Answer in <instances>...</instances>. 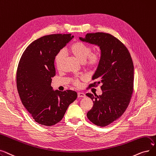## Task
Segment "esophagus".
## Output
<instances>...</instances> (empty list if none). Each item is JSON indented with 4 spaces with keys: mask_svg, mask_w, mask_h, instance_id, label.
<instances>
[{
    "mask_svg": "<svg viewBox=\"0 0 156 156\" xmlns=\"http://www.w3.org/2000/svg\"><path fill=\"white\" fill-rule=\"evenodd\" d=\"M77 96H78L79 98H80V97H85V96H86L85 94L84 93H82V92H79L77 93Z\"/></svg>",
    "mask_w": 156,
    "mask_h": 156,
    "instance_id": "obj_1",
    "label": "esophagus"
}]
</instances>
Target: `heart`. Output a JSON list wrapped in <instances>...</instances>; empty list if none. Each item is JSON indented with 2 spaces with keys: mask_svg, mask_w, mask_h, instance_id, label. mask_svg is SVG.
<instances>
[{
  "mask_svg": "<svg viewBox=\"0 0 156 156\" xmlns=\"http://www.w3.org/2000/svg\"><path fill=\"white\" fill-rule=\"evenodd\" d=\"M69 51L77 60L90 69H96L101 62V55L97 52H93V48L90 45L76 42L72 44L69 48ZM65 60V54L63 51H58L55 56V63L58 69H60ZM84 77L80 79L73 78L72 80V84L76 86L80 84V80H84Z\"/></svg>",
  "mask_w": 156,
  "mask_h": 156,
  "instance_id": "b5f03b06",
  "label": "heart"
}]
</instances>
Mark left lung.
<instances>
[{
  "label": "left lung",
  "mask_w": 156,
  "mask_h": 156,
  "mask_svg": "<svg viewBox=\"0 0 156 156\" xmlns=\"http://www.w3.org/2000/svg\"><path fill=\"white\" fill-rule=\"evenodd\" d=\"M80 39L100 46L101 62L93 80L89 85L101 84L102 94L86 93L93 100V106L87 117L94 124L105 127L121 117L128 108L133 92L134 66L127 48L114 36L107 33L87 34Z\"/></svg>",
  "instance_id": "1"
}]
</instances>
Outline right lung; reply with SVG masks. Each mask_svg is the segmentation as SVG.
Instances as JSON below:
<instances>
[{"label": "right lung", "mask_w": 156, "mask_h": 156, "mask_svg": "<svg viewBox=\"0 0 156 156\" xmlns=\"http://www.w3.org/2000/svg\"><path fill=\"white\" fill-rule=\"evenodd\" d=\"M73 37L70 34L43 36L28 45L20 60L16 72L19 96L40 124L50 126L60 122L77 97L76 91H54L51 86L56 74L55 56Z\"/></svg>", "instance_id": "add662e5"}]
</instances>
